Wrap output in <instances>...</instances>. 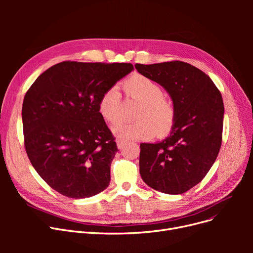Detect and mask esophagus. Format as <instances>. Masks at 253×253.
Listing matches in <instances>:
<instances>
[{"mask_svg":"<svg viewBox=\"0 0 253 253\" xmlns=\"http://www.w3.org/2000/svg\"><path fill=\"white\" fill-rule=\"evenodd\" d=\"M125 144H126V141L123 140V139H118L117 140V147H118L119 150H122L125 147Z\"/></svg>","mask_w":253,"mask_h":253,"instance_id":"obj_1","label":"esophagus"}]
</instances>
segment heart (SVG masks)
<instances>
[{
    "label": "heart",
    "mask_w": 253,
    "mask_h": 253,
    "mask_svg": "<svg viewBox=\"0 0 253 253\" xmlns=\"http://www.w3.org/2000/svg\"><path fill=\"white\" fill-rule=\"evenodd\" d=\"M128 97L140 101L133 123L118 122L112 128L115 136L123 140H147L158 134H164L174 121L173 105L164 98L163 88L154 80L136 74L123 83ZM121 94L116 87L103 92L98 101V112L106 122L113 123L119 117Z\"/></svg>",
    "instance_id": "obj_1"
}]
</instances>
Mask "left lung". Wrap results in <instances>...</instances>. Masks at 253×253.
I'll return each mask as SVG.
<instances>
[{"instance_id":"obj_1","label":"left lung","mask_w":253,"mask_h":253,"mask_svg":"<svg viewBox=\"0 0 253 253\" xmlns=\"http://www.w3.org/2000/svg\"><path fill=\"white\" fill-rule=\"evenodd\" d=\"M135 69L167 91L175 111L165 139L140 143V176L156 191L183 194L216 160L224 113L221 94L205 73L187 62L136 63Z\"/></svg>"}]
</instances>
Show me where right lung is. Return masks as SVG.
I'll use <instances>...</instances> for the list:
<instances>
[{
	"label": "right lung",
	"mask_w": 253,
	"mask_h": 253,
	"mask_svg": "<svg viewBox=\"0 0 253 253\" xmlns=\"http://www.w3.org/2000/svg\"><path fill=\"white\" fill-rule=\"evenodd\" d=\"M133 70L131 63L63 61L40 75L26 92L25 151L53 190L84 199L109 187L118 149L98 101Z\"/></svg>",
	"instance_id": "1"
}]
</instances>
